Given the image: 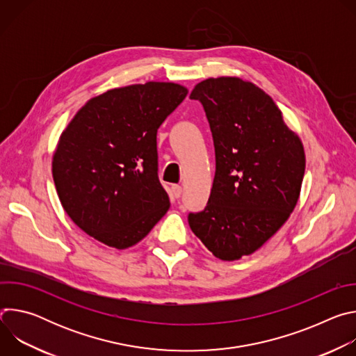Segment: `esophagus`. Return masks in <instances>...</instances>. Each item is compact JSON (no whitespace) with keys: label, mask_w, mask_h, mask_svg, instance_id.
I'll list each match as a JSON object with an SVG mask.
<instances>
[{"label":"esophagus","mask_w":356,"mask_h":356,"mask_svg":"<svg viewBox=\"0 0 356 356\" xmlns=\"http://www.w3.org/2000/svg\"><path fill=\"white\" fill-rule=\"evenodd\" d=\"M181 193H183L181 186H179V184H173V186H172V194H173L176 198H179V197L181 195Z\"/></svg>","instance_id":"1"}]
</instances>
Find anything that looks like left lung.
<instances>
[{
  "mask_svg": "<svg viewBox=\"0 0 356 356\" xmlns=\"http://www.w3.org/2000/svg\"><path fill=\"white\" fill-rule=\"evenodd\" d=\"M206 111L216 176L206 209L188 214L191 231L221 261L258 250L294 210L306 169L300 138L270 95L239 77L207 79L191 94Z\"/></svg>",
  "mask_w": 356,
  "mask_h": 356,
  "instance_id": "left-lung-1",
  "label": "left lung"
}]
</instances>
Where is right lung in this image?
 Instances as JSON below:
<instances>
[{"instance_id":"right-lung-1","label":"right lung","mask_w":356,"mask_h":356,"mask_svg":"<svg viewBox=\"0 0 356 356\" xmlns=\"http://www.w3.org/2000/svg\"><path fill=\"white\" fill-rule=\"evenodd\" d=\"M186 95V87L162 81L113 88L88 99L62 132L54 181L65 211L87 235L127 249L166 214L156 134Z\"/></svg>"}]
</instances>
